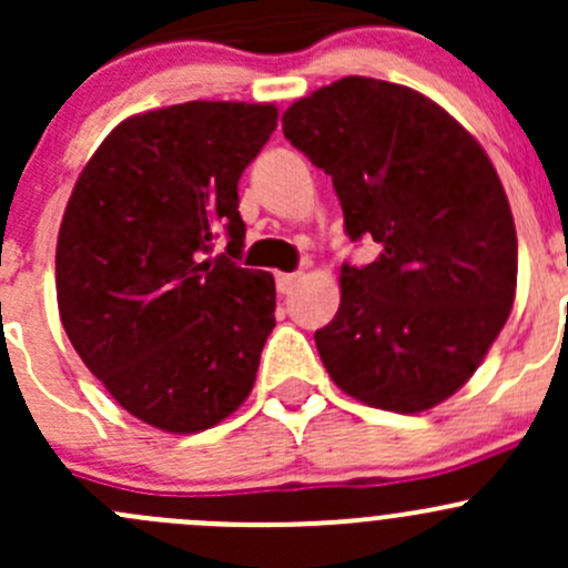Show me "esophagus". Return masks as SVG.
Returning a JSON list of instances; mask_svg holds the SVG:
<instances>
[{"label":"esophagus","mask_w":568,"mask_h":568,"mask_svg":"<svg viewBox=\"0 0 568 568\" xmlns=\"http://www.w3.org/2000/svg\"><path fill=\"white\" fill-rule=\"evenodd\" d=\"M300 280H302L300 272L277 274V291H280V294H291V291H294L296 285H300Z\"/></svg>","instance_id":"1"}]
</instances>
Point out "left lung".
<instances>
[{
  "label": "left lung",
  "instance_id": "1",
  "mask_svg": "<svg viewBox=\"0 0 568 568\" xmlns=\"http://www.w3.org/2000/svg\"><path fill=\"white\" fill-rule=\"evenodd\" d=\"M283 134L332 178L348 239L382 244L368 266H341L321 363L376 409H432L475 374L517 291V231L489 156L432 99L368 77L296 101Z\"/></svg>",
  "mask_w": 568,
  "mask_h": 568
}]
</instances>
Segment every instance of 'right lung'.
<instances>
[{
  "label": "right lung",
  "mask_w": 568,
  "mask_h": 568,
  "mask_svg": "<svg viewBox=\"0 0 568 568\" xmlns=\"http://www.w3.org/2000/svg\"><path fill=\"white\" fill-rule=\"evenodd\" d=\"M277 106L189 101L134 114L101 142L57 236V305L82 363L134 417L216 426L255 385L274 277L242 268L239 178ZM220 230L222 256L210 257Z\"/></svg>",
  "instance_id": "right-lung-1"
}]
</instances>
